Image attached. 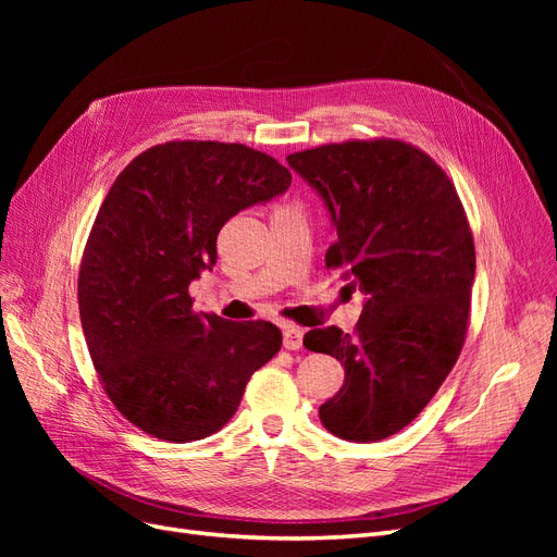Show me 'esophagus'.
Returning a JSON list of instances; mask_svg holds the SVG:
<instances>
[{
    "label": "esophagus",
    "mask_w": 557,
    "mask_h": 557,
    "mask_svg": "<svg viewBox=\"0 0 557 557\" xmlns=\"http://www.w3.org/2000/svg\"><path fill=\"white\" fill-rule=\"evenodd\" d=\"M301 339H305V332L295 325H288L283 330V348L288 350H299L301 348Z\"/></svg>",
    "instance_id": "34e87169"
}]
</instances>
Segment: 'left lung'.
Returning a JSON list of instances; mask_svg holds the SVG:
<instances>
[{
	"label": "left lung",
	"instance_id": "1",
	"mask_svg": "<svg viewBox=\"0 0 557 557\" xmlns=\"http://www.w3.org/2000/svg\"><path fill=\"white\" fill-rule=\"evenodd\" d=\"M285 162L330 213L327 267L364 295L356 332L305 336L344 364L320 423L346 442H381L428 407L462 350L476 274L465 209L442 166L401 141L330 144Z\"/></svg>",
	"mask_w": 557,
	"mask_h": 557
}]
</instances>
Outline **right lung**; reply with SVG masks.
<instances>
[{
  "label": "right lung",
  "mask_w": 557,
  "mask_h": 557,
  "mask_svg": "<svg viewBox=\"0 0 557 557\" xmlns=\"http://www.w3.org/2000/svg\"><path fill=\"white\" fill-rule=\"evenodd\" d=\"M290 181L242 144L170 141L134 158L99 207L78 274L81 325L109 399L156 440L221 430L278 352L276 325L195 313L188 288L213 269L230 218Z\"/></svg>",
  "instance_id": "1"
}]
</instances>
